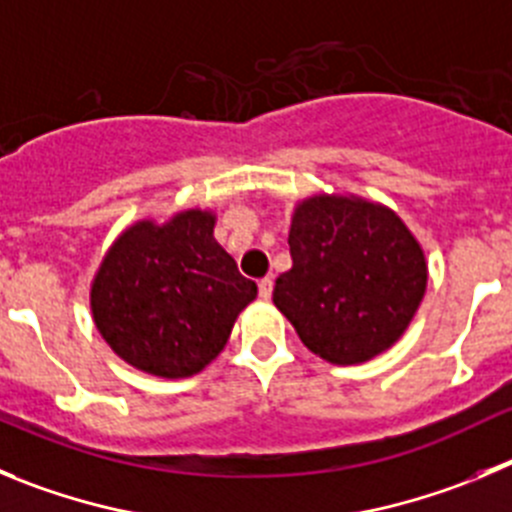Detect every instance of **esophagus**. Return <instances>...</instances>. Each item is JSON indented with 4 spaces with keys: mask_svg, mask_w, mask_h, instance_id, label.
Here are the masks:
<instances>
[{
    "mask_svg": "<svg viewBox=\"0 0 512 512\" xmlns=\"http://www.w3.org/2000/svg\"><path fill=\"white\" fill-rule=\"evenodd\" d=\"M270 295H272V278H262L260 280V298L270 300Z\"/></svg>",
    "mask_w": 512,
    "mask_h": 512,
    "instance_id": "34e87169",
    "label": "esophagus"
}]
</instances>
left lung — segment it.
I'll list each match as a JSON object with an SVG mask.
<instances>
[{"instance_id": "1", "label": "left lung", "mask_w": 512, "mask_h": 512, "mask_svg": "<svg viewBox=\"0 0 512 512\" xmlns=\"http://www.w3.org/2000/svg\"><path fill=\"white\" fill-rule=\"evenodd\" d=\"M293 267L272 303L308 351L336 366L389 351L427 293L429 267L404 219L356 194H313L295 204Z\"/></svg>"}]
</instances>
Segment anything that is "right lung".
I'll list each match as a JSON object with an SVG mask.
<instances>
[{
    "label": "right lung",
    "instance_id": "obj_1",
    "mask_svg": "<svg viewBox=\"0 0 512 512\" xmlns=\"http://www.w3.org/2000/svg\"><path fill=\"white\" fill-rule=\"evenodd\" d=\"M212 209L138 219L118 234L90 283V310L118 358L159 379L207 369L237 315L257 298L234 257L214 240Z\"/></svg>",
    "mask_w": 512,
    "mask_h": 512
}]
</instances>
